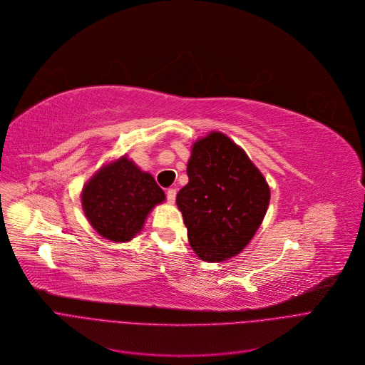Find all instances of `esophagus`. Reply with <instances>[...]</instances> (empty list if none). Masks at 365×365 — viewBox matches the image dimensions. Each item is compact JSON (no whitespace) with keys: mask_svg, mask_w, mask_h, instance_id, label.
<instances>
[{"mask_svg":"<svg viewBox=\"0 0 365 365\" xmlns=\"http://www.w3.org/2000/svg\"><path fill=\"white\" fill-rule=\"evenodd\" d=\"M175 197H177V190L175 188H168L167 190V200H168V202H174Z\"/></svg>","mask_w":365,"mask_h":365,"instance_id":"34e87169","label":"esophagus"}]
</instances>
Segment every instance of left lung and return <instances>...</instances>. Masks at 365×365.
Wrapping results in <instances>:
<instances>
[{
    "mask_svg": "<svg viewBox=\"0 0 365 365\" xmlns=\"http://www.w3.org/2000/svg\"><path fill=\"white\" fill-rule=\"evenodd\" d=\"M188 184L177 194L187 236L198 257L222 262L240 253L266 214L270 190L246 153L220 132L197 140Z\"/></svg>",
    "mask_w": 365,
    "mask_h": 365,
    "instance_id": "left-lung-1",
    "label": "left lung"
}]
</instances>
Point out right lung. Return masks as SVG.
<instances>
[{
  "label": "right lung",
  "mask_w": 365,
  "mask_h": 365,
  "mask_svg": "<svg viewBox=\"0 0 365 365\" xmlns=\"http://www.w3.org/2000/svg\"><path fill=\"white\" fill-rule=\"evenodd\" d=\"M165 194L151 174L122 157L101 170L83 188L82 205L92 227L112 242H128Z\"/></svg>",
  "instance_id": "obj_1"
}]
</instances>
